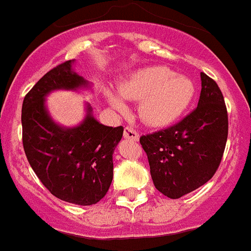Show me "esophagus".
Returning <instances> with one entry per match:
<instances>
[{
    "instance_id": "obj_1",
    "label": "esophagus",
    "mask_w": 251,
    "mask_h": 251,
    "mask_svg": "<svg viewBox=\"0 0 251 251\" xmlns=\"http://www.w3.org/2000/svg\"><path fill=\"white\" fill-rule=\"evenodd\" d=\"M123 136L126 139H132V141H138L139 139V133L130 127H127L124 129Z\"/></svg>"
}]
</instances>
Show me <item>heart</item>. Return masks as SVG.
I'll list each match as a JSON object with an SVG mask.
<instances>
[{
  "label": "heart",
  "instance_id": "obj_1",
  "mask_svg": "<svg viewBox=\"0 0 251 251\" xmlns=\"http://www.w3.org/2000/svg\"><path fill=\"white\" fill-rule=\"evenodd\" d=\"M126 99L139 101L141 118L152 127L174 123L186 112L195 97V84L185 75L175 74L166 66H148L128 75L118 86ZM115 112L124 114L128 106L119 94L104 90Z\"/></svg>",
  "mask_w": 251,
  "mask_h": 251
}]
</instances>
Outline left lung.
<instances>
[{"mask_svg":"<svg viewBox=\"0 0 251 251\" xmlns=\"http://www.w3.org/2000/svg\"><path fill=\"white\" fill-rule=\"evenodd\" d=\"M229 119L216 81L201 73L196 109L178 123L139 138L159 192L179 199L211 179L227 141Z\"/></svg>","mask_w":251,"mask_h":251,"instance_id":"left-lung-1","label":"left lung"}]
</instances>
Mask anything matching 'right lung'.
<instances>
[{
    "mask_svg": "<svg viewBox=\"0 0 251 251\" xmlns=\"http://www.w3.org/2000/svg\"><path fill=\"white\" fill-rule=\"evenodd\" d=\"M69 60L46 73L26 94L22 103V145L26 157L43 185L60 200L89 206L105 196L113 179V153L123 127H106L92 115L79 126L61 127L51 119L45 97L52 90L88 86L73 72Z\"/></svg>",
    "mask_w": 251,
    "mask_h": 251,
    "instance_id": "add662e5",
    "label": "right lung"
}]
</instances>
